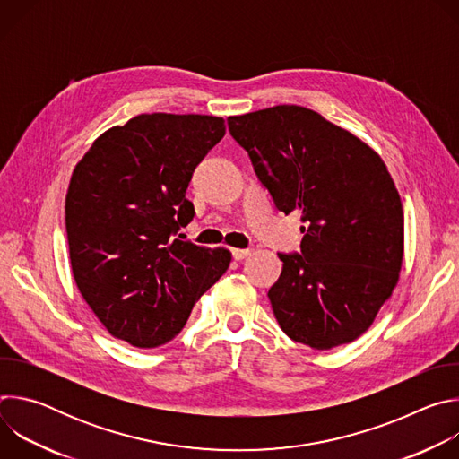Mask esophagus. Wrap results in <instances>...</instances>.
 <instances>
[{
    "instance_id": "obj_1",
    "label": "esophagus",
    "mask_w": 459,
    "mask_h": 459,
    "mask_svg": "<svg viewBox=\"0 0 459 459\" xmlns=\"http://www.w3.org/2000/svg\"><path fill=\"white\" fill-rule=\"evenodd\" d=\"M230 252H232V257H234L236 261H241V259L247 257L252 250H250V248H232Z\"/></svg>"
}]
</instances>
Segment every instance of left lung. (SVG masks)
I'll list each match as a JSON object with an SVG mask.
<instances>
[{
  "label": "left lung",
  "instance_id": "8db88e82",
  "mask_svg": "<svg viewBox=\"0 0 459 459\" xmlns=\"http://www.w3.org/2000/svg\"><path fill=\"white\" fill-rule=\"evenodd\" d=\"M227 123L276 209L305 223L299 252H278L283 271L269 290L281 331L316 351L354 342L396 287L403 259V209L385 163L299 105Z\"/></svg>",
  "mask_w": 459,
  "mask_h": 459
}]
</instances>
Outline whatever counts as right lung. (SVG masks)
<instances>
[{"label":"right lung","mask_w":459,"mask_h":459,"mask_svg":"<svg viewBox=\"0 0 459 459\" xmlns=\"http://www.w3.org/2000/svg\"><path fill=\"white\" fill-rule=\"evenodd\" d=\"M223 136V117L140 114L76 165L65 202L73 274L114 338L165 345L229 269V250L176 238L195 214L192 174Z\"/></svg>","instance_id":"obj_1"}]
</instances>
